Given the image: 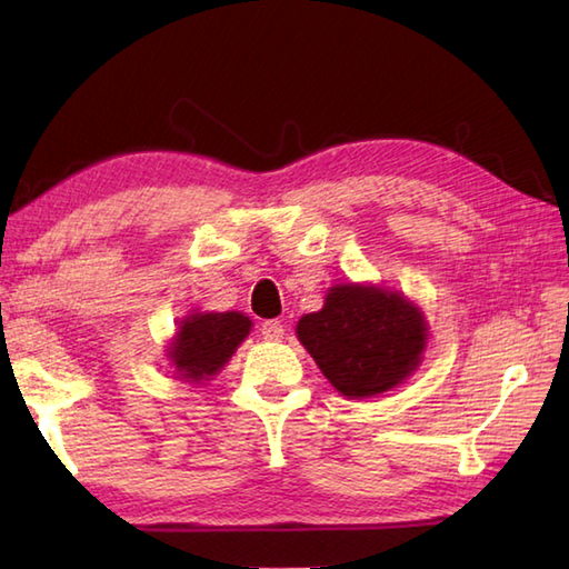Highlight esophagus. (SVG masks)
Masks as SVG:
<instances>
[{
    "mask_svg": "<svg viewBox=\"0 0 569 569\" xmlns=\"http://www.w3.org/2000/svg\"><path fill=\"white\" fill-rule=\"evenodd\" d=\"M259 332H261L263 340L278 342V340H281V337H283V322H281V320H266V322H261Z\"/></svg>",
    "mask_w": 569,
    "mask_h": 569,
    "instance_id": "34e87169",
    "label": "esophagus"
}]
</instances>
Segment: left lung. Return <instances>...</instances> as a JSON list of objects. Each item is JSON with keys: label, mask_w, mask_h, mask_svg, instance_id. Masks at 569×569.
Masks as SVG:
<instances>
[{"label": "left lung", "mask_w": 569, "mask_h": 569, "mask_svg": "<svg viewBox=\"0 0 569 569\" xmlns=\"http://www.w3.org/2000/svg\"><path fill=\"white\" fill-rule=\"evenodd\" d=\"M426 320L403 296L373 286H335L318 312L298 322V340L337 391L367 398L393 389L418 367Z\"/></svg>", "instance_id": "left-lung-1"}]
</instances>
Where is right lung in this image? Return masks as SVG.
Returning <instances> with one entry per match:
<instances>
[{"label": "right lung", "instance_id": "obj_1", "mask_svg": "<svg viewBox=\"0 0 569 569\" xmlns=\"http://www.w3.org/2000/svg\"><path fill=\"white\" fill-rule=\"evenodd\" d=\"M251 330L241 312H198L183 320L171 347V359L183 379H208L220 371Z\"/></svg>", "mask_w": 569, "mask_h": 569}]
</instances>
